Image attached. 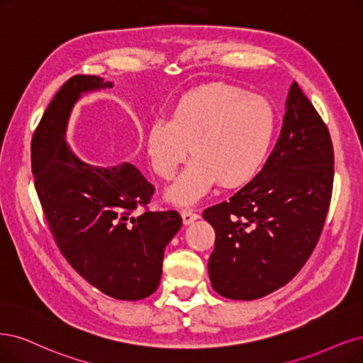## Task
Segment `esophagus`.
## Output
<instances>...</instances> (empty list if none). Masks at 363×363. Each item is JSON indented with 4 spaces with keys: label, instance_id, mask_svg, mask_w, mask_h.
Masks as SVG:
<instances>
[{
    "label": "esophagus",
    "instance_id": "1",
    "mask_svg": "<svg viewBox=\"0 0 363 363\" xmlns=\"http://www.w3.org/2000/svg\"><path fill=\"white\" fill-rule=\"evenodd\" d=\"M181 216H182V221H184V224H190V223H193L194 220H197V218H199V213H197V212H194L191 208H185V209H182Z\"/></svg>",
    "mask_w": 363,
    "mask_h": 363
}]
</instances>
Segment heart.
Instances as JSON below:
<instances>
[{"instance_id": "b5f03b06", "label": "heart", "mask_w": 363, "mask_h": 363, "mask_svg": "<svg viewBox=\"0 0 363 363\" xmlns=\"http://www.w3.org/2000/svg\"><path fill=\"white\" fill-rule=\"evenodd\" d=\"M275 130L277 113L264 97L208 84L182 96L170 118H154L143 139L150 163L163 179L173 178L190 145L194 160L169 193L190 203L216 181L225 186L248 181L264 161Z\"/></svg>"}]
</instances>
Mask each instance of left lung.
<instances>
[{
  "mask_svg": "<svg viewBox=\"0 0 363 363\" xmlns=\"http://www.w3.org/2000/svg\"><path fill=\"white\" fill-rule=\"evenodd\" d=\"M333 186V146L323 119L293 82L278 142L252 181L203 211L216 230L212 289L252 301L286 286L313 254Z\"/></svg>",
  "mask_w": 363,
  "mask_h": 363,
  "instance_id": "1",
  "label": "left lung"
}]
</instances>
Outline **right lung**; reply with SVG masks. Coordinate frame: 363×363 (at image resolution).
Masks as SVG:
<instances>
[{"instance_id":"1","label":"right lung","mask_w":363,"mask_h":363,"mask_svg":"<svg viewBox=\"0 0 363 363\" xmlns=\"http://www.w3.org/2000/svg\"><path fill=\"white\" fill-rule=\"evenodd\" d=\"M112 86L99 76L67 80L33 134L31 169L65 260L107 296L139 301L157 290L164 248L182 218L177 211L147 209L155 189L133 164L91 166L65 143L67 121L80 94Z\"/></svg>"}]
</instances>
